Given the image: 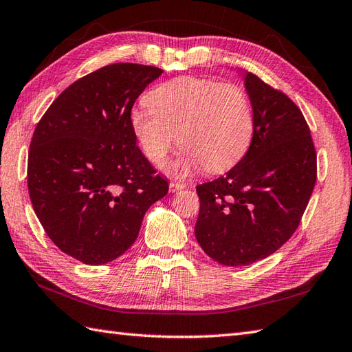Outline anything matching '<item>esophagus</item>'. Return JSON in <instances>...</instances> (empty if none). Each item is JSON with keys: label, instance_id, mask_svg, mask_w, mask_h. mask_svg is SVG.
Listing matches in <instances>:
<instances>
[{"label": "esophagus", "instance_id": "esophagus-1", "mask_svg": "<svg viewBox=\"0 0 352 352\" xmlns=\"http://www.w3.org/2000/svg\"><path fill=\"white\" fill-rule=\"evenodd\" d=\"M186 188V183H175V182H170L169 183V190L170 192H178Z\"/></svg>", "mask_w": 352, "mask_h": 352}]
</instances>
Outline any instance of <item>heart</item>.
Masks as SVG:
<instances>
[{
    "instance_id": "b5f03b06",
    "label": "heart",
    "mask_w": 352,
    "mask_h": 352,
    "mask_svg": "<svg viewBox=\"0 0 352 352\" xmlns=\"http://www.w3.org/2000/svg\"><path fill=\"white\" fill-rule=\"evenodd\" d=\"M148 103L131 111L129 125L154 166H163L177 140L183 144L168 166L172 175L186 177L204 166L224 170L249 148L253 111L249 96L235 84L186 76L155 88Z\"/></svg>"
}]
</instances>
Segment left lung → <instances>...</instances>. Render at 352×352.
<instances>
[{"mask_svg": "<svg viewBox=\"0 0 352 352\" xmlns=\"http://www.w3.org/2000/svg\"><path fill=\"white\" fill-rule=\"evenodd\" d=\"M244 88L253 111L250 146L226 175L197 186L195 238L227 267L256 263L292 238L318 172L311 134L294 102L250 72Z\"/></svg>", "mask_w": 352, "mask_h": 352, "instance_id": "8db88e82", "label": "left lung"}]
</instances>
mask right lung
Instances as JSON below:
<instances>
[{
    "mask_svg": "<svg viewBox=\"0 0 352 352\" xmlns=\"http://www.w3.org/2000/svg\"><path fill=\"white\" fill-rule=\"evenodd\" d=\"M162 73L128 62L102 67L62 91L33 133V210L54 245L87 265L125 253L169 190L129 125L135 99Z\"/></svg>",
    "mask_w": 352,
    "mask_h": 352,
    "instance_id": "obj_1",
    "label": "right lung"
}]
</instances>
